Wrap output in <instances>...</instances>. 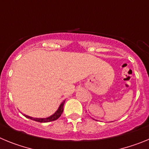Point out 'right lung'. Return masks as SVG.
Segmentation results:
<instances>
[{"label": "right lung", "mask_w": 149, "mask_h": 149, "mask_svg": "<svg viewBox=\"0 0 149 149\" xmlns=\"http://www.w3.org/2000/svg\"><path fill=\"white\" fill-rule=\"evenodd\" d=\"M65 100L62 102L60 104V107H58V109L56 110V111L54 113L53 115L47 117V118H33V117L25 115V114H24V116L26 117V118H28V119H31V120L36 121V122H53V121L56 120V119H58L59 117L61 116V114L63 113V106H64V104H65Z\"/></svg>", "instance_id": "add662e5"}]
</instances>
